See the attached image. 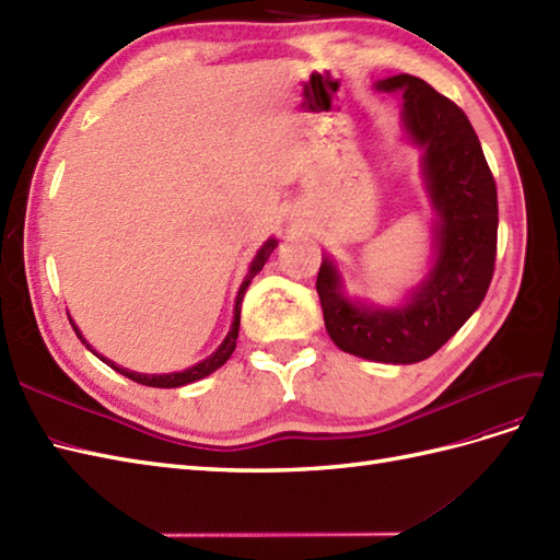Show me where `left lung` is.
<instances>
[{
	"label": "left lung",
	"mask_w": 560,
	"mask_h": 560,
	"mask_svg": "<svg viewBox=\"0 0 560 560\" xmlns=\"http://www.w3.org/2000/svg\"><path fill=\"white\" fill-rule=\"evenodd\" d=\"M381 92L402 94V130L423 151V189L433 203V253L425 277L393 307L366 305L342 291V277L324 257L317 293L326 331L354 357L417 364L435 354L490 289L497 257V184L466 113L428 82L393 75Z\"/></svg>",
	"instance_id": "1"
}]
</instances>
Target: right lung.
Returning <instances> with one entry per match:
<instances>
[{
  "label": "right lung",
  "instance_id": "1",
  "mask_svg": "<svg viewBox=\"0 0 560 560\" xmlns=\"http://www.w3.org/2000/svg\"><path fill=\"white\" fill-rule=\"evenodd\" d=\"M277 246H279V241H277L275 236H271V238H267V241L262 243V248L255 253L253 262H250V267H248V275H246V279H243V283L238 285L236 303H234V319H232V326H229V334H226L224 340L220 342V348L214 350L210 357H206V360H200L198 364H194V366H189V369H184V371H172V374H139V371L122 369V366H118L116 362L106 360L104 354H98V352L90 346V342L84 340V336L80 334V328L75 326V322L70 319V317H68V319H70V324H73V331L78 334V338L84 342V346H88V350L94 352V354L98 357V360H102L104 364H108L110 369H116L118 374L127 376V378L135 381V383L149 385V388H182V385H189V383H196V381H200V378L210 376L212 371H218V369L229 360V357H232V352L236 350V338H238V326H241V303H243V295H246L253 277L265 267V262L269 260V255L275 253Z\"/></svg>",
  "mask_w": 560,
  "mask_h": 560
}]
</instances>
